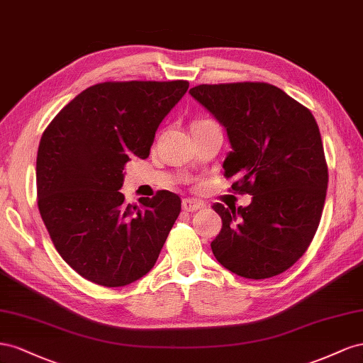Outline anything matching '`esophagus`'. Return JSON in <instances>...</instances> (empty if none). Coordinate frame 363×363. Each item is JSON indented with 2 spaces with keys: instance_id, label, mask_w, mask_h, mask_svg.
Listing matches in <instances>:
<instances>
[{
  "instance_id": "obj_1",
  "label": "esophagus",
  "mask_w": 363,
  "mask_h": 363,
  "mask_svg": "<svg viewBox=\"0 0 363 363\" xmlns=\"http://www.w3.org/2000/svg\"><path fill=\"white\" fill-rule=\"evenodd\" d=\"M202 208V203L196 199H184L182 201V210L187 213H194Z\"/></svg>"
}]
</instances>
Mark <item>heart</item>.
<instances>
[{
    "instance_id": "1",
    "label": "heart",
    "mask_w": 363,
    "mask_h": 363,
    "mask_svg": "<svg viewBox=\"0 0 363 363\" xmlns=\"http://www.w3.org/2000/svg\"><path fill=\"white\" fill-rule=\"evenodd\" d=\"M202 121H205V120H202ZM196 123H201V121H196Z\"/></svg>"
}]
</instances>
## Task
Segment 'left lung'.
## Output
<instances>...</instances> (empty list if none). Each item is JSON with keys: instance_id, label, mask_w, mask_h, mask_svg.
I'll return each mask as SVG.
<instances>
[{"instance_id": "obj_1", "label": "left lung", "mask_w": 363, "mask_h": 363, "mask_svg": "<svg viewBox=\"0 0 363 363\" xmlns=\"http://www.w3.org/2000/svg\"><path fill=\"white\" fill-rule=\"evenodd\" d=\"M191 97L226 129V178L252 196L247 206L214 203L222 230L211 250L237 275L263 279L287 271L312 243L323 216L328 169L318 123L306 106L264 82L198 85Z\"/></svg>"}]
</instances>
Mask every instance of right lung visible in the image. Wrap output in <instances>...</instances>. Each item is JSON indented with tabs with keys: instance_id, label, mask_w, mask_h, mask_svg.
<instances>
[{
	"instance_id": "obj_1",
	"label": "right lung",
	"mask_w": 363,
	"mask_h": 363,
	"mask_svg": "<svg viewBox=\"0 0 363 363\" xmlns=\"http://www.w3.org/2000/svg\"><path fill=\"white\" fill-rule=\"evenodd\" d=\"M187 89V80L103 82L82 91L44 130L39 213L56 251L88 281L128 286L157 263L181 198L161 190L130 205L118 190L124 164L149 157L155 132Z\"/></svg>"
}]
</instances>
